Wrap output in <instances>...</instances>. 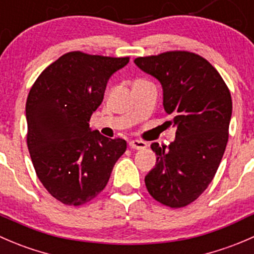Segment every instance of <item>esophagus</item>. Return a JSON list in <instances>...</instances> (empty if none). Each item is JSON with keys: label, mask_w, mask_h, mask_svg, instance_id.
<instances>
[{"label": "esophagus", "mask_w": 254, "mask_h": 254, "mask_svg": "<svg viewBox=\"0 0 254 254\" xmlns=\"http://www.w3.org/2000/svg\"><path fill=\"white\" fill-rule=\"evenodd\" d=\"M129 146L135 150H141L147 146V142L142 141V140H131V141L129 142Z\"/></svg>", "instance_id": "obj_1"}]
</instances>
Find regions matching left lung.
<instances>
[{
    "mask_svg": "<svg viewBox=\"0 0 254 254\" xmlns=\"http://www.w3.org/2000/svg\"><path fill=\"white\" fill-rule=\"evenodd\" d=\"M134 62L161 83L169 124L177 127L169 146L151 144L156 165L145 185L157 202L185 207L207 189L222 160L232 115L230 89L210 62L192 52L170 51Z\"/></svg>",
    "mask_w": 254,
    "mask_h": 254,
    "instance_id": "1",
    "label": "left lung"
}]
</instances>
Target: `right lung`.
Segmentation results:
<instances>
[{
    "label": "right lung",
    "mask_w": 254,
    "mask_h": 254,
    "mask_svg": "<svg viewBox=\"0 0 254 254\" xmlns=\"http://www.w3.org/2000/svg\"><path fill=\"white\" fill-rule=\"evenodd\" d=\"M129 57L68 52L39 74L26 103L27 146L46 190L68 206L97 197L115 162L127 150L120 137L108 139L89 129L109 78Z\"/></svg>",
    "instance_id": "obj_1"
}]
</instances>
